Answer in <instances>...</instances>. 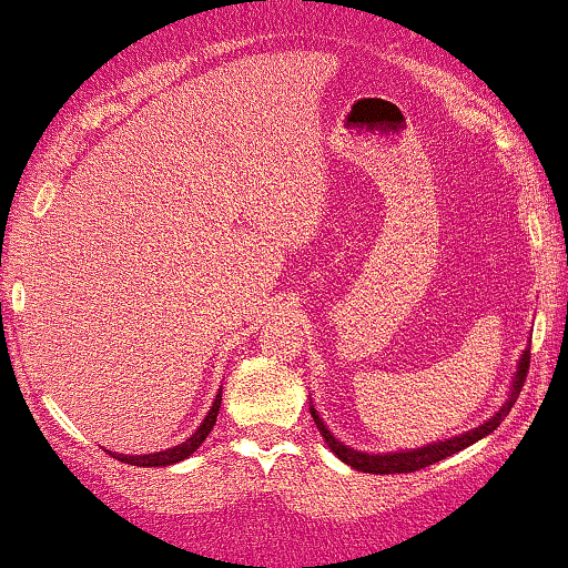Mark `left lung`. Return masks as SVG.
I'll use <instances>...</instances> for the list:
<instances>
[{"mask_svg":"<svg viewBox=\"0 0 568 568\" xmlns=\"http://www.w3.org/2000/svg\"><path fill=\"white\" fill-rule=\"evenodd\" d=\"M526 371H529V349H524L521 357H518L508 399L503 402V407L497 409L491 418L484 420L481 426L470 428V432H466V434L453 436V439L432 442V444H426V447H415V449H396V453H362V449H354V447H349V444L338 442L336 436L331 434V428H327L323 418H320V413L314 409L312 402H310V413H312L314 423H317V432L323 434V439L327 442V447H331L333 455H338V460H344L346 466L357 468V470H362V474H381V476L384 474H413V470L434 466V463L444 460V457L460 453V449L470 447V444H476L479 439H484V436H489L491 432H495V428L505 420V415L510 413L514 402L518 399V392H521V386L526 381Z\"/></svg>","mask_w":568,"mask_h":568,"instance_id":"1","label":"left lung"}]
</instances>
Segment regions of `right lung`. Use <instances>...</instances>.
<instances>
[{
  "mask_svg": "<svg viewBox=\"0 0 568 568\" xmlns=\"http://www.w3.org/2000/svg\"><path fill=\"white\" fill-rule=\"evenodd\" d=\"M219 405H222V388H219L216 399L211 402V409L206 413V418H203L201 426H197V432L190 436V439L176 444V447H169V449H163V453H150V455H115V453H111V449H108V453H111L115 460L129 463V466H140V468H166V466H174V463L187 460V457L193 455L203 442H206L211 428L216 426Z\"/></svg>",
  "mask_w": 568,
  "mask_h": 568,
  "instance_id": "1",
  "label": "right lung"
}]
</instances>
